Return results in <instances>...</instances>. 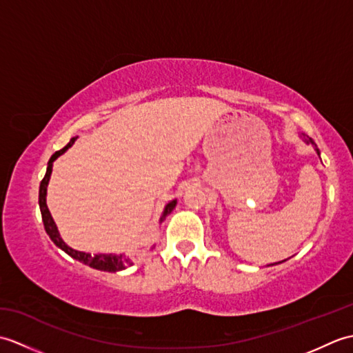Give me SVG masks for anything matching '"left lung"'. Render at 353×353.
<instances>
[{"label":"left lung","instance_id":"8db88e82","mask_svg":"<svg viewBox=\"0 0 353 353\" xmlns=\"http://www.w3.org/2000/svg\"><path fill=\"white\" fill-rule=\"evenodd\" d=\"M303 141L306 142V144H314V141L311 139V138H308V137H305L303 134ZM317 150V154H320V152H319V148H316ZM276 264H279V262H276Z\"/></svg>","mask_w":353,"mask_h":353}]
</instances>
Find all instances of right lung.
Masks as SVG:
<instances>
[{
  "instance_id": "obj_1",
  "label": "right lung",
  "mask_w": 353,
  "mask_h": 353,
  "mask_svg": "<svg viewBox=\"0 0 353 353\" xmlns=\"http://www.w3.org/2000/svg\"><path fill=\"white\" fill-rule=\"evenodd\" d=\"M74 141H76V138H71V141L66 144L62 150H59V152H56L54 154H52L50 157L48 161V167H47V172H45V176L42 179L41 182V186H39V208H41V214H42V221H43V228H45V232H47L48 236L51 238V241L54 243L59 249H62L65 253H68L71 258L77 259L80 262H83V264L92 267V268H97V270H101V272H119V270H124L125 267L130 265V259H127L124 254H104V253H100V254H91V253H85V252H79V250H74L71 249V247L66 244L62 236L59 235V230H57V226L54 220H52V216L48 211V206H47V186H48V182H50V176H51V170H52V162H54L59 156L63 154L66 150H68ZM177 205V200H172L170 201V203L165 206L163 209V214L161 216V221H163L165 216H167L168 214H171L172 209L176 208Z\"/></svg>"
}]
</instances>
